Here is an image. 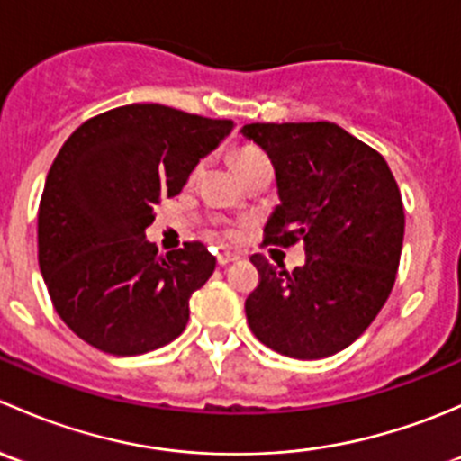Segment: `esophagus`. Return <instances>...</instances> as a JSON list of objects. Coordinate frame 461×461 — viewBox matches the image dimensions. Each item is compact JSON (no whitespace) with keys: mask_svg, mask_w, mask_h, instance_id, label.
I'll return each instance as SVG.
<instances>
[{"mask_svg":"<svg viewBox=\"0 0 461 461\" xmlns=\"http://www.w3.org/2000/svg\"><path fill=\"white\" fill-rule=\"evenodd\" d=\"M239 258H240L239 254H234V252H221L218 254V265H222V267H225V265L236 263Z\"/></svg>","mask_w":461,"mask_h":461,"instance_id":"obj_1","label":"esophagus"}]
</instances>
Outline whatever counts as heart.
<instances>
[{
    "instance_id": "heart-1",
    "label": "heart",
    "mask_w": 461,
    "mask_h": 461,
    "mask_svg": "<svg viewBox=\"0 0 461 461\" xmlns=\"http://www.w3.org/2000/svg\"><path fill=\"white\" fill-rule=\"evenodd\" d=\"M260 162H267V158L263 156V153L258 151V149H252V147H240L239 151H236V167H239V171L243 174V171H248L249 167L254 165H260ZM225 236H231V231L227 230Z\"/></svg>"
}]
</instances>
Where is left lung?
<instances>
[{
	"label": "left lung",
	"mask_w": 461,
	"mask_h": 461,
	"mask_svg": "<svg viewBox=\"0 0 461 461\" xmlns=\"http://www.w3.org/2000/svg\"><path fill=\"white\" fill-rule=\"evenodd\" d=\"M272 160L278 203L265 243L303 240L305 265L254 254L260 283L245 301L254 337L292 359L337 355L388 301L403 245V204L388 162L334 122L245 124Z\"/></svg>",
	"instance_id": "1"
}]
</instances>
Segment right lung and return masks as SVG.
Listing matches in <instances>:
<instances>
[{"instance_id":"add662e5","label":"right lung","mask_w":461,"mask_h":461,"mask_svg":"<svg viewBox=\"0 0 461 461\" xmlns=\"http://www.w3.org/2000/svg\"><path fill=\"white\" fill-rule=\"evenodd\" d=\"M231 129V120L127 104L86 120L59 149L37 213V257L55 310L88 346L133 357L183 334L216 258L203 243L162 257L144 230Z\"/></svg>"}]
</instances>
